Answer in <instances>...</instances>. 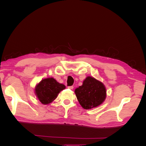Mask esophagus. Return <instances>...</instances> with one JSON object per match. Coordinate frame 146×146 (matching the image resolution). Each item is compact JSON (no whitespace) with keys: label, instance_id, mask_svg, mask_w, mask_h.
<instances>
[{"label":"esophagus","instance_id":"esophagus-1","mask_svg":"<svg viewBox=\"0 0 146 146\" xmlns=\"http://www.w3.org/2000/svg\"><path fill=\"white\" fill-rule=\"evenodd\" d=\"M68 88H69V90H73L74 86H68Z\"/></svg>","mask_w":146,"mask_h":146}]
</instances>
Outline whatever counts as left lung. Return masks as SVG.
Instances as JSON below:
<instances>
[{"instance_id": "obj_1", "label": "left lung", "mask_w": 146, "mask_h": 146, "mask_svg": "<svg viewBox=\"0 0 146 146\" xmlns=\"http://www.w3.org/2000/svg\"><path fill=\"white\" fill-rule=\"evenodd\" d=\"M75 93L80 105L86 110L98 107L107 96L104 84L90 76L86 78L82 86L75 90Z\"/></svg>"}]
</instances>
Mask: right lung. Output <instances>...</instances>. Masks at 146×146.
<instances>
[{
    "mask_svg": "<svg viewBox=\"0 0 146 146\" xmlns=\"http://www.w3.org/2000/svg\"><path fill=\"white\" fill-rule=\"evenodd\" d=\"M65 88L63 84L57 82L54 78H47L38 84L35 91L39 100L42 104L47 105L52 102Z\"/></svg>",
    "mask_w": 146,
    "mask_h": 146,
    "instance_id": "right-lung-1",
    "label": "right lung"
}]
</instances>
